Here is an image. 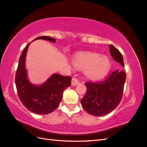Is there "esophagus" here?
<instances>
[{
    "label": "esophagus",
    "mask_w": 147,
    "mask_h": 147,
    "mask_svg": "<svg viewBox=\"0 0 147 147\" xmlns=\"http://www.w3.org/2000/svg\"><path fill=\"white\" fill-rule=\"evenodd\" d=\"M79 83V81L76 78H73V79H72V81H71V85L73 86H75L76 85H78Z\"/></svg>",
    "instance_id": "esophagus-1"
}]
</instances>
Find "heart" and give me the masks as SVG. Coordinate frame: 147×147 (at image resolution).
<instances>
[{
	"instance_id": "b5f03b06",
	"label": "heart",
	"mask_w": 147,
	"mask_h": 147,
	"mask_svg": "<svg viewBox=\"0 0 147 147\" xmlns=\"http://www.w3.org/2000/svg\"><path fill=\"white\" fill-rule=\"evenodd\" d=\"M73 63L78 68L86 69V75L91 79H98L104 76L111 65L106 57L91 53L78 54L74 57Z\"/></svg>"
}]
</instances>
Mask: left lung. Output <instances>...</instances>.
Wrapping results in <instances>:
<instances>
[{"label":"left lung","mask_w":147,"mask_h":147,"mask_svg":"<svg viewBox=\"0 0 147 147\" xmlns=\"http://www.w3.org/2000/svg\"><path fill=\"white\" fill-rule=\"evenodd\" d=\"M110 52L115 61L124 67L121 53L110 45ZM126 74L123 70H115L105 81L87 82V92L81 99V104L88 113L103 116L115 109L122 100Z\"/></svg>","instance_id":"obj_1"}]
</instances>
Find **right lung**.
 <instances>
[{
    "instance_id": "obj_1",
    "label": "right lung",
    "mask_w": 147,
    "mask_h": 147,
    "mask_svg": "<svg viewBox=\"0 0 147 147\" xmlns=\"http://www.w3.org/2000/svg\"><path fill=\"white\" fill-rule=\"evenodd\" d=\"M40 39L55 42V39L49 36L38 37L34 40ZM30 44L25 48L19 59L15 77L17 92L22 103L28 110L38 115L48 114L59 106L63 92L71 86V77L53 74L41 85L32 84L25 67L26 54Z\"/></svg>"
}]
</instances>
